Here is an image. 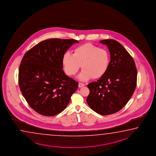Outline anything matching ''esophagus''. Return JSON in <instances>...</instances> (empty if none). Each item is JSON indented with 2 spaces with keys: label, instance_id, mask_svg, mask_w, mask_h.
<instances>
[{
  "label": "esophagus",
  "instance_id": "1",
  "mask_svg": "<svg viewBox=\"0 0 156 156\" xmlns=\"http://www.w3.org/2000/svg\"><path fill=\"white\" fill-rule=\"evenodd\" d=\"M83 86H85V84H84V83H81V82H80L79 83V87H83Z\"/></svg>",
  "mask_w": 156,
  "mask_h": 156
}]
</instances>
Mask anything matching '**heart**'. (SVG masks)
Returning <instances> with one entry per match:
<instances>
[{"instance_id": "1", "label": "heart", "mask_w": 156, "mask_h": 156, "mask_svg": "<svg viewBox=\"0 0 156 156\" xmlns=\"http://www.w3.org/2000/svg\"><path fill=\"white\" fill-rule=\"evenodd\" d=\"M110 62L108 51L90 43L77 46L73 55L66 52L62 58L64 71L69 76L76 74L81 65L83 70L78 78L82 81L103 76L108 70Z\"/></svg>"}]
</instances>
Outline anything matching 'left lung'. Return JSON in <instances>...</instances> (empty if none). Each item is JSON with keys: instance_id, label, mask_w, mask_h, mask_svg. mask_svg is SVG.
Wrapping results in <instances>:
<instances>
[{"instance_id": "obj_1", "label": "left lung", "mask_w": 156, "mask_h": 156, "mask_svg": "<svg viewBox=\"0 0 156 156\" xmlns=\"http://www.w3.org/2000/svg\"><path fill=\"white\" fill-rule=\"evenodd\" d=\"M100 42L108 46L111 60L105 74L87 85L90 94L86 101L98 114L108 115L121 110L132 97L136 86L137 70L132 57L119 42L113 39Z\"/></svg>"}]
</instances>
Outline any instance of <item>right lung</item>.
<instances>
[{"instance_id":"add662e5","label":"right lung","mask_w":156,"mask_h":156,"mask_svg":"<svg viewBox=\"0 0 156 156\" xmlns=\"http://www.w3.org/2000/svg\"><path fill=\"white\" fill-rule=\"evenodd\" d=\"M75 39H50L24 54L20 66L19 86L29 105L37 113L53 116L68 105L79 83L66 76L62 58Z\"/></svg>"}]
</instances>
